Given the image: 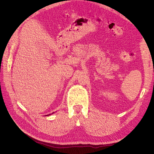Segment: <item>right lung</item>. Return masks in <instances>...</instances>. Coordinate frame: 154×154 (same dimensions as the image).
<instances>
[{"instance_id":"1","label":"right lung","mask_w":154,"mask_h":154,"mask_svg":"<svg viewBox=\"0 0 154 154\" xmlns=\"http://www.w3.org/2000/svg\"><path fill=\"white\" fill-rule=\"evenodd\" d=\"M49 115H50V114H49Z\"/></svg>"}]
</instances>
